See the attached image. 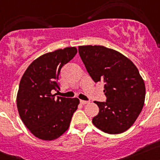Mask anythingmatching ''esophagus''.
Returning a JSON list of instances; mask_svg holds the SVG:
<instances>
[{"mask_svg": "<svg viewBox=\"0 0 160 160\" xmlns=\"http://www.w3.org/2000/svg\"><path fill=\"white\" fill-rule=\"evenodd\" d=\"M80 102H81L82 105H86V104H87L89 102L88 101H84V100H80Z\"/></svg>", "mask_w": 160, "mask_h": 160, "instance_id": "34e87169", "label": "esophagus"}]
</instances>
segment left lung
Listing matches in <instances>:
<instances>
[{"label": "left lung", "instance_id": "obj_1", "mask_svg": "<svg viewBox=\"0 0 160 160\" xmlns=\"http://www.w3.org/2000/svg\"><path fill=\"white\" fill-rule=\"evenodd\" d=\"M87 72L105 83L107 102H97L99 112L92 122L103 132L116 135L129 129L144 105L146 87L135 65L119 52L102 46H78Z\"/></svg>", "mask_w": 160, "mask_h": 160}]
</instances>
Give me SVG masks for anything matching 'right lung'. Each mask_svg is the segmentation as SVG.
I'll return each instance as SVG.
<instances>
[{
  "instance_id": "obj_1",
  "label": "right lung",
  "mask_w": 160,
  "mask_h": 160,
  "mask_svg": "<svg viewBox=\"0 0 160 160\" xmlns=\"http://www.w3.org/2000/svg\"><path fill=\"white\" fill-rule=\"evenodd\" d=\"M78 53L66 47L45 53L35 59L22 76L17 94V107L23 123L37 138L54 140L70 127L78 109L77 98H56L60 70Z\"/></svg>"
}]
</instances>
